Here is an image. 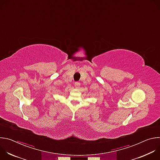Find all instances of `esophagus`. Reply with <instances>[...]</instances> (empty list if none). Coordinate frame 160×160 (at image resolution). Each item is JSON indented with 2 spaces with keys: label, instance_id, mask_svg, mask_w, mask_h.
Returning <instances> with one entry per match:
<instances>
[{
  "label": "esophagus",
  "instance_id": "obj_1",
  "mask_svg": "<svg viewBox=\"0 0 160 160\" xmlns=\"http://www.w3.org/2000/svg\"><path fill=\"white\" fill-rule=\"evenodd\" d=\"M80 86V83L79 82H75V88H78Z\"/></svg>",
  "mask_w": 160,
  "mask_h": 160
}]
</instances>
